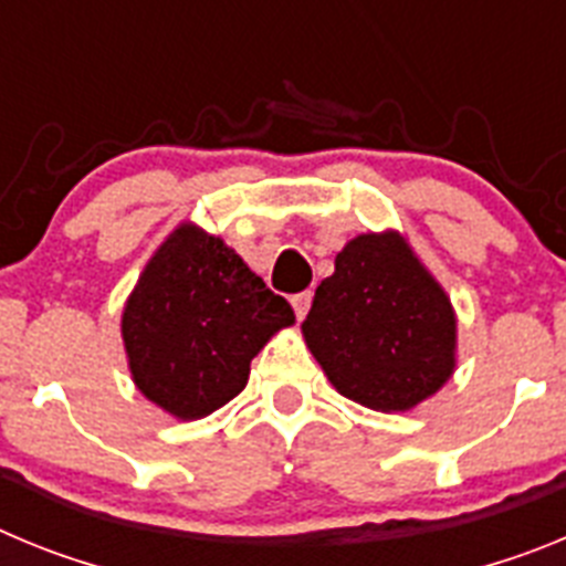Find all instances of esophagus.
<instances>
[{
    "mask_svg": "<svg viewBox=\"0 0 566 566\" xmlns=\"http://www.w3.org/2000/svg\"><path fill=\"white\" fill-rule=\"evenodd\" d=\"M292 308L294 314H297V319H303L308 314V308H312V292H300L292 297Z\"/></svg>",
    "mask_w": 566,
    "mask_h": 566,
    "instance_id": "esophagus-1",
    "label": "esophagus"
}]
</instances>
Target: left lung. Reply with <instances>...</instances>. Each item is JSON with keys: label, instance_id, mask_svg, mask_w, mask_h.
<instances>
[{"label": "left lung", "instance_id": "obj_1", "mask_svg": "<svg viewBox=\"0 0 566 566\" xmlns=\"http://www.w3.org/2000/svg\"><path fill=\"white\" fill-rule=\"evenodd\" d=\"M300 328L328 382L371 411H411L457 371L451 297L394 229L345 243Z\"/></svg>", "mask_w": 566, "mask_h": 566}]
</instances>
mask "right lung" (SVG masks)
I'll list each match as a JSON object with an SVG mask.
<instances>
[{
	"label": "right lung",
	"instance_id": "right-lung-1",
	"mask_svg": "<svg viewBox=\"0 0 566 566\" xmlns=\"http://www.w3.org/2000/svg\"><path fill=\"white\" fill-rule=\"evenodd\" d=\"M292 323V306L232 247L184 221L129 292L122 339L135 388L187 422L238 397L260 348Z\"/></svg>",
	"mask_w": 566,
	"mask_h": 566
}]
</instances>
